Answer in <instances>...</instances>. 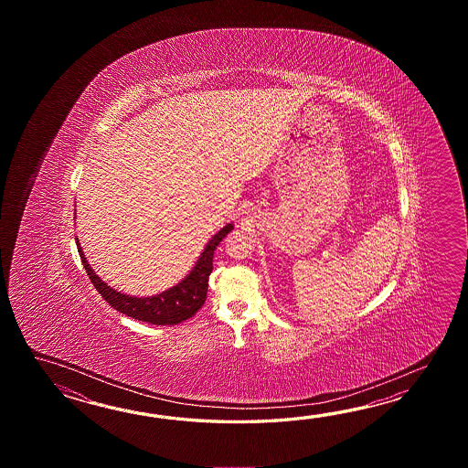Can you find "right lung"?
Instances as JSON below:
<instances>
[{"instance_id": "1", "label": "right lung", "mask_w": 468, "mask_h": 468, "mask_svg": "<svg viewBox=\"0 0 468 468\" xmlns=\"http://www.w3.org/2000/svg\"><path fill=\"white\" fill-rule=\"evenodd\" d=\"M232 229H234V226L228 224L216 236H212L204 249V252L197 259L194 269L180 281L179 284L160 292L157 296H150V298H135V296L123 294V292H119V291L107 286L95 274V271L90 268L89 261L80 248L79 238H75V242H77L80 258H81L83 268L87 271L91 284L95 286V289L101 294V298L105 299L112 308L117 309L125 316L145 321L150 324L172 326V324H179L182 321L192 318L202 308L206 296H207V288H209L214 250L219 246L220 240L226 238Z\"/></svg>"}]
</instances>
